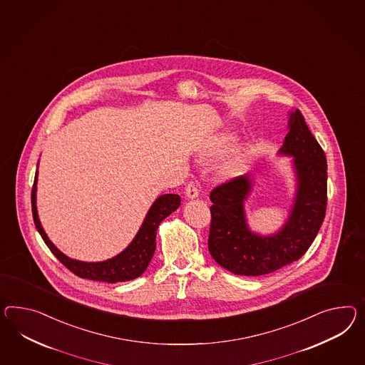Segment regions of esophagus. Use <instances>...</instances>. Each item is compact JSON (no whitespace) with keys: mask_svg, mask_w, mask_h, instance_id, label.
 Listing matches in <instances>:
<instances>
[{"mask_svg":"<svg viewBox=\"0 0 365 365\" xmlns=\"http://www.w3.org/2000/svg\"><path fill=\"white\" fill-rule=\"evenodd\" d=\"M185 196H187V198H190V200L198 197V187H197L196 184H195L193 181L187 182V187H185Z\"/></svg>","mask_w":365,"mask_h":365,"instance_id":"esophagus-1","label":"esophagus"}]
</instances>
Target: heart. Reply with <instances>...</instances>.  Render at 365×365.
I'll use <instances>...</instances> for the list:
<instances>
[{
  "instance_id": "1",
  "label": "heart",
  "mask_w": 365,
  "mask_h": 365,
  "mask_svg": "<svg viewBox=\"0 0 365 365\" xmlns=\"http://www.w3.org/2000/svg\"><path fill=\"white\" fill-rule=\"evenodd\" d=\"M235 135L233 132L225 131L220 133L215 140L213 141L210 152L213 155H221L233 144ZM247 163V150L243 145H238L230 150L225 158L220 167H218V175L222 180H232L242 173L243 168Z\"/></svg>"
}]
</instances>
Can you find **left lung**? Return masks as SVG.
Instances as JSON below:
<instances>
[{"label": "left lung", "instance_id": "obj_1", "mask_svg": "<svg viewBox=\"0 0 365 365\" xmlns=\"http://www.w3.org/2000/svg\"><path fill=\"white\" fill-rule=\"evenodd\" d=\"M287 135L279 150L292 158L297 190L289 218L274 234L254 233L245 213L252 189L249 175L233 178L210 193V255L235 275L258 277L298 261L314 242L327 207V159L299 110L289 113Z\"/></svg>", "mask_w": 365, "mask_h": 365}]
</instances>
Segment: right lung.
I'll use <instances>...</instances> for the list:
<instances>
[{
  "instance_id": "right-lung-1",
  "label": "right lung",
  "mask_w": 365,
  "mask_h": 365,
  "mask_svg": "<svg viewBox=\"0 0 365 365\" xmlns=\"http://www.w3.org/2000/svg\"><path fill=\"white\" fill-rule=\"evenodd\" d=\"M37 181L38 169L36 172L33 189H31V210H33V218H34L38 233L41 234L42 240L46 243L50 252H53L68 270L81 278L91 279V281L116 283V282L132 281L140 277L148 267L156 249V233H158L159 225L164 218L172 215L181 204V198L178 195H163L158 197L145 215L139 232L122 252H119L118 255H115L107 261H78L61 252L56 245L48 240L47 234L45 233L41 221L38 218Z\"/></svg>"
}]
</instances>
